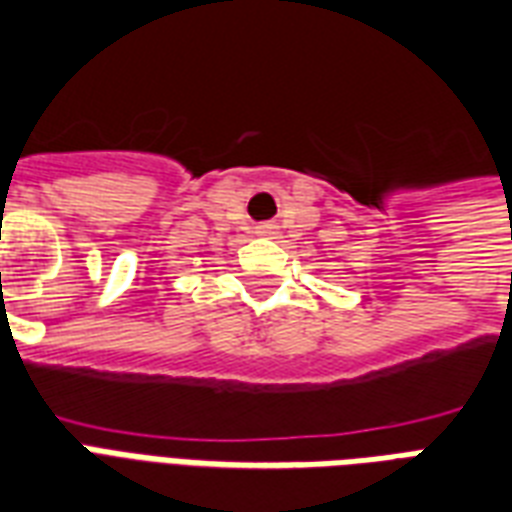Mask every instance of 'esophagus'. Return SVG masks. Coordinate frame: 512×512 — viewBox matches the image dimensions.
I'll list each match as a JSON object with an SVG mask.
<instances>
[{
    "mask_svg": "<svg viewBox=\"0 0 512 512\" xmlns=\"http://www.w3.org/2000/svg\"><path fill=\"white\" fill-rule=\"evenodd\" d=\"M270 229H272V226H261L259 232H261V234H270Z\"/></svg>",
    "mask_w": 512,
    "mask_h": 512,
    "instance_id": "34e87169",
    "label": "esophagus"
}]
</instances>
